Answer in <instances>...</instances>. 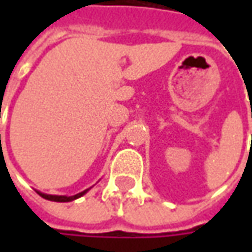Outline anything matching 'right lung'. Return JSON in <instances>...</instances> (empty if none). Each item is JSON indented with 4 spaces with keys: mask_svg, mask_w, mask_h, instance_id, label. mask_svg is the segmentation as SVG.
<instances>
[{
    "mask_svg": "<svg viewBox=\"0 0 252 252\" xmlns=\"http://www.w3.org/2000/svg\"><path fill=\"white\" fill-rule=\"evenodd\" d=\"M90 190V188L85 189L83 192H80V193H77V195H73V196H65V195H47V193H43V192H39V190H36L42 198L47 199V200H53V202H71V200H75V199L81 198L83 195H85L87 192Z\"/></svg>",
    "mask_w": 252,
    "mask_h": 252,
    "instance_id": "obj_1",
    "label": "right lung"
}]
</instances>
